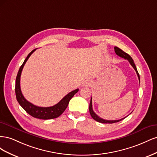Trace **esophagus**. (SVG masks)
<instances>
[{"label": "esophagus", "instance_id": "obj_1", "mask_svg": "<svg viewBox=\"0 0 157 157\" xmlns=\"http://www.w3.org/2000/svg\"><path fill=\"white\" fill-rule=\"evenodd\" d=\"M92 83V80L89 78H87L86 80H84L82 82V86H89Z\"/></svg>", "mask_w": 157, "mask_h": 157}]
</instances>
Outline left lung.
Instances as JSON below:
<instances>
[{"label": "left lung", "mask_w": 157, "mask_h": 157, "mask_svg": "<svg viewBox=\"0 0 157 157\" xmlns=\"http://www.w3.org/2000/svg\"><path fill=\"white\" fill-rule=\"evenodd\" d=\"M115 53L117 55H118V56L121 57V58H124L125 59H127L128 61H129L130 65L132 66L133 68H134L136 71V72L137 75V77H138V78H139V80H140V75L138 73V72H137V68L136 67L135 65V63L134 62V60L132 59V58L130 57V55H128L127 53H126V52H124V51H122L121 49H120L119 48H118V47L115 46ZM89 111H90V115H91V117L93 118V119H94L95 121H96L97 122H101V123H104V124H107V123H109V124H112V123H115V122H119L122 120L124 119V118H125L126 117L123 118H121V119L120 120H113V121H109V120H105L103 119V118H101L99 117H98L96 113H95L93 111V109H92V98L91 99H90V106H89Z\"/></svg>", "instance_id": "left-lung-1"}]
</instances>
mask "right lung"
Instances as JSON below:
<instances>
[{"instance_id":"1","label":"right lung","mask_w":157,"mask_h":157,"mask_svg":"<svg viewBox=\"0 0 157 157\" xmlns=\"http://www.w3.org/2000/svg\"><path fill=\"white\" fill-rule=\"evenodd\" d=\"M36 50V49L31 51L29 55L27 56L26 59H25L24 62L23 63L21 66L20 67V69L17 75L16 79V88H15V92H16V99L19 103V104L22 107V108L29 115L33 117L36 118H40V119L47 120V119H52V118H55L59 117L61 114H62L64 111L67 107L68 104L71 99L72 98L74 95L77 93L78 91V89H76L73 91L69 92L68 94L61 99V100L56 104L55 105L52 107H38L35 105H33L31 103L29 102L26 100L24 96L21 91L20 88V77L21 74L22 69L24 67V65L26 63L27 59H29L30 56Z\"/></svg>"}]
</instances>
